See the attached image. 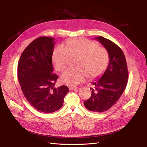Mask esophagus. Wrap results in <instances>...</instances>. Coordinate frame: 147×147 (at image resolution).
Returning a JSON list of instances; mask_svg holds the SVG:
<instances>
[{"label":"esophagus","instance_id":"1","mask_svg":"<svg viewBox=\"0 0 147 147\" xmlns=\"http://www.w3.org/2000/svg\"><path fill=\"white\" fill-rule=\"evenodd\" d=\"M69 89L70 91H72V90H76V89H77V88H76V87H73V86H70V87L69 88Z\"/></svg>","mask_w":147,"mask_h":147}]
</instances>
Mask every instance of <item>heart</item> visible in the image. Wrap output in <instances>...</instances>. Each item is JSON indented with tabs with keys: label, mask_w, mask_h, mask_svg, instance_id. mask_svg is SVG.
Returning <instances> with one entry per match:
<instances>
[{
	"label": "heart",
	"mask_w": 147,
	"mask_h": 147,
	"mask_svg": "<svg viewBox=\"0 0 147 147\" xmlns=\"http://www.w3.org/2000/svg\"><path fill=\"white\" fill-rule=\"evenodd\" d=\"M70 57H77L76 68L66 69L61 74V82L70 86H77L86 76L94 78L104 72L109 62L108 51L94 41L84 38H74L65 47L57 46L53 51L52 60L56 70L61 71L68 65Z\"/></svg>",
	"instance_id": "heart-1"
}]
</instances>
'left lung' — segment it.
I'll return each mask as SVG.
<instances>
[{
    "label": "left lung",
    "instance_id": "1",
    "mask_svg": "<svg viewBox=\"0 0 147 147\" xmlns=\"http://www.w3.org/2000/svg\"><path fill=\"white\" fill-rule=\"evenodd\" d=\"M95 39L103 45L109 54L107 68L100 78L91 83V96L83 102L85 107L94 112L109 110L121 96L127 83L128 70L125 56L121 49L109 39L97 37Z\"/></svg>",
    "mask_w": 147,
    "mask_h": 147
}]
</instances>
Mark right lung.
I'll return each instance as SVG.
<instances>
[{
	"instance_id": "right-lung-1",
	"label": "right lung",
	"mask_w": 147,
	"mask_h": 147,
	"mask_svg": "<svg viewBox=\"0 0 147 147\" xmlns=\"http://www.w3.org/2000/svg\"><path fill=\"white\" fill-rule=\"evenodd\" d=\"M55 38H37L25 48L18 64V77L24 96L35 109L53 113L60 109L69 88H54L58 76L53 74Z\"/></svg>"
}]
</instances>
